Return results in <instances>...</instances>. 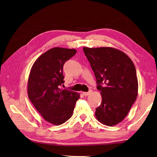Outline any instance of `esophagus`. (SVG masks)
Segmentation results:
<instances>
[{"label": "esophagus", "instance_id": "34e87169", "mask_svg": "<svg viewBox=\"0 0 157 157\" xmlns=\"http://www.w3.org/2000/svg\"><path fill=\"white\" fill-rule=\"evenodd\" d=\"M92 93V91H91V90H90V91L89 92H82V94H83V95H84V96H88V95H90V94H91Z\"/></svg>", "mask_w": 157, "mask_h": 157}]
</instances>
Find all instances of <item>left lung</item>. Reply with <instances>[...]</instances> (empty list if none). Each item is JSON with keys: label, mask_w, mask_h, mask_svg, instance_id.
<instances>
[{"label": "left lung", "mask_w": 157, "mask_h": 157, "mask_svg": "<svg viewBox=\"0 0 157 157\" xmlns=\"http://www.w3.org/2000/svg\"><path fill=\"white\" fill-rule=\"evenodd\" d=\"M83 50L102 97L95 115L103 124L116 125L126 117L137 96L134 64L124 52L111 47H84Z\"/></svg>", "instance_id": "obj_1"}]
</instances>
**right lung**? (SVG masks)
<instances>
[{
  "instance_id": "right-lung-1",
  "label": "right lung",
  "mask_w": 157,
  "mask_h": 157,
  "mask_svg": "<svg viewBox=\"0 0 157 157\" xmlns=\"http://www.w3.org/2000/svg\"><path fill=\"white\" fill-rule=\"evenodd\" d=\"M76 53L75 49H50L37 58L30 71L28 97L44 119L52 124L69 120L80 98L77 92L61 88L65 82L63 65Z\"/></svg>"
}]
</instances>
